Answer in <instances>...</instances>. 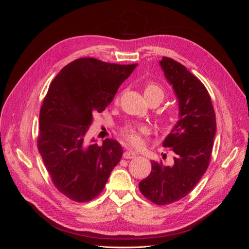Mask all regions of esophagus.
<instances>
[{
    "label": "esophagus",
    "mask_w": 249,
    "mask_h": 249,
    "mask_svg": "<svg viewBox=\"0 0 249 249\" xmlns=\"http://www.w3.org/2000/svg\"><path fill=\"white\" fill-rule=\"evenodd\" d=\"M123 157H124V159H133V158L136 157V154H135L134 152H129V150H126V152L124 153Z\"/></svg>",
    "instance_id": "esophagus-1"
}]
</instances>
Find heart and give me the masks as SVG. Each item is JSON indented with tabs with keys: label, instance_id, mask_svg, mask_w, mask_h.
<instances>
[{
	"label": "heart",
	"instance_id": "heart-1",
	"mask_svg": "<svg viewBox=\"0 0 249 249\" xmlns=\"http://www.w3.org/2000/svg\"><path fill=\"white\" fill-rule=\"evenodd\" d=\"M144 97L146 101L155 100L158 104H160L164 99V90L160 85L155 82H149L144 87ZM148 127L146 125H136V124H127L125 125L122 134L127 143L133 146H140L142 143V135L148 133Z\"/></svg>",
	"mask_w": 249,
	"mask_h": 249
}]
</instances>
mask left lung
I'll return each instance as SVG.
<instances>
[{"label": "left lung", "instance_id": "left-lung-1", "mask_svg": "<svg viewBox=\"0 0 249 249\" xmlns=\"http://www.w3.org/2000/svg\"><path fill=\"white\" fill-rule=\"evenodd\" d=\"M178 103V120L163 141L173 162L152 161V172L139 183L141 193L159 206L185 197L206 172L216 135V117L205 85L184 65L167 57L159 62Z\"/></svg>", "mask_w": 249, "mask_h": 249}]
</instances>
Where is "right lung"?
Returning a JSON list of instances; mask_svg holds the SVG:
<instances>
[{
  "instance_id": "obj_1",
  "label": "right lung",
  "mask_w": 249,
  "mask_h": 249,
  "mask_svg": "<svg viewBox=\"0 0 249 249\" xmlns=\"http://www.w3.org/2000/svg\"><path fill=\"white\" fill-rule=\"evenodd\" d=\"M137 64L120 65L80 58L51 83L39 114L37 140L53 183L69 198L90 201L99 195L123 157L116 140L97 145L86 138L94 113L103 112Z\"/></svg>"
}]
</instances>
